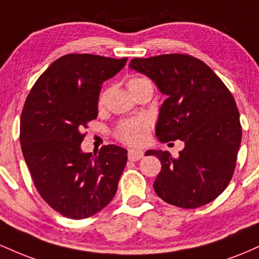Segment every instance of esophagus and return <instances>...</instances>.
<instances>
[{"mask_svg": "<svg viewBox=\"0 0 259 259\" xmlns=\"http://www.w3.org/2000/svg\"><path fill=\"white\" fill-rule=\"evenodd\" d=\"M144 157V152L139 150H129L127 152V158L129 160H133V162H136V160H140Z\"/></svg>", "mask_w": 259, "mask_h": 259, "instance_id": "esophagus-1", "label": "esophagus"}]
</instances>
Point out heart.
I'll list each match as a JSON object with an SVG mask.
<instances>
[{"mask_svg":"<svg viewBox=\"0 0 259 259\" xmlns=\"http://www.w3.org/2000/svg\"><path fill=\"white\" fill-rule=\"evenodd\" d=\"M146 82H150L147 79L141 78V76H133L127 80V88L132 94H134L140 86H142ZM107 91H102L99 96V108H102L106 103ZM148 130H150V121L147 119H130L120 121L119 125L115 129V138L119 141L124 142L126 145L132 146H140L147 140Z\"/></svg>","mask_w":259,"mask_h":259,"instance_id":"obj_1","label":"heart"}]
</instances>
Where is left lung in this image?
<instances>
[{"instance_id": "8db88e82", "label": "left lung", "mask_w": 259, "mask_h": 259, "mask_svg": "<svg viewBox=\"0 0 259 259\" xmlns=\"http://www.w3.org/2000/svg\"><path fill=\"white\" fill-rule=\"evenodd\" d=\"M130 68L168 96L159 111L158 139L185 142L177 158L167 151L146 152L162 164L153 184L156 194L185 209L215 200L233 178L241 144L240 113L231 92L204 62L184 53L133 58Z\"/></svg>"}]
</instances>
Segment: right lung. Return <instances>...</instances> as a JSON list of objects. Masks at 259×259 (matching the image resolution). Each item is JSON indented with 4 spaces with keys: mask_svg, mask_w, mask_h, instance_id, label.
<instances>
[{
    "mask_svg": "<svg viewBox=\"0 0 259 259\" xmlns=\"http://www.w3.org/2000/svg\"><path fill=\"white\" fill-rule=\"evenodd\" d=\"M89 53L62 56L36 80L20 117V145L31 179L59 214L84 219L103 209L118 189L126 150L115 145L84 153L82 133L97 118L101 85L126 63Z\"/></svg>",
    "mask_w": 259,
    "mask_h": 259,
    "instance_id": "1",
    "label": "right lung"
}]
</instances>
